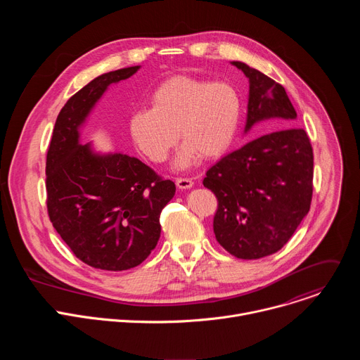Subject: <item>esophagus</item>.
Returning <instances> with one entry per match:
<instances>
[{"instance_id": "obj_1", "label": "esophagus", "mask_w": 360, "mask_h": 360, "mask_svg": "<svg viewBox=\"0 0 360 360\" xmlns=\"http://www.w3.org/2000/svg\"><path fill=\"white\" fill-rule=\"evenodd\" d=\"M175 182L179 189H188V188H192V185H193V181L186 176H179V178H176Z\"/></svg>"}]
</instances>
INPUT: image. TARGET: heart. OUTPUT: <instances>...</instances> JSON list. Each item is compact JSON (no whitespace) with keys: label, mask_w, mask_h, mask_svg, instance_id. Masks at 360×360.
<instances>
[{"label":"heart","mask_w":360,"mask_h":360,"mask_svg":"<svg viewBox=\"0 0 360 360\" xmlns=\"http://www.w3.org/2000/svg\"><path fill=\"white\" fill-rule=\"evenodd\" d=\"M149 110L129 117V135L149 161L164 162L179 138L184 145L178 168L193 165L199 157L215 158L232 143L240 120L238 92L225 82L174 77L149 95Z\"/></svg>","instance_id":"obj_1"}]
</instances>
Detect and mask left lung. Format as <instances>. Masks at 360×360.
<instances>
[{"instance_id": "obj_1", "label": "left lung", "mask_w": 360, "mask_h": 360, "mask_svg": "<svg viewBox=\"0 0 360 360\" xmlns=\"http://www.w3.org/2000/svg\"><path fill=\"white\" fill-rule=\"evenodd\" d=\"M232 64L249 78L245 132L261 121L278 131L228 153L208 169L203 186L218 199L219 245L239 259H259L282 249L311 210L314 149L304 129L295 127L285 88L243 63Z\"/></svg>"}]
</instances>
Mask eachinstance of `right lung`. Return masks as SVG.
<instances>
[{"instance_id":"add662e5","label":"right lung","mask_w":360,"mask_h":360,"mask_svg":"<svg viewBox=\"0 0 360 360\" xmlns=\"http://www.w3.org/2000/svg\"><path fill=\"white\" fill-rule=\"evenodd\" d=\"M139 67L102 74L74 94L58 114L46 152L49 221L84 264L127 271L142 264L161 235L160 215L175 184L125 153L96 155L78 128L108 85Z\"/></svg>"}]
</instances>
